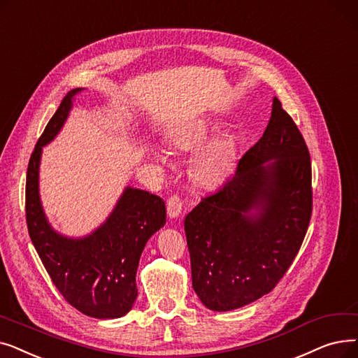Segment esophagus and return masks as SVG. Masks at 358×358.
<instances>
[{"instance_id":"34e87169","label":"esophagus","mask_w":358,"mask_h":358,"mask_svg":"<svg viewBox=\"0 0 358 358\" xmlns=\"http://www.w3.org/2000/svg\"><path fill=\"white\" fill-rule=\"evenodd\" d=\"M182 198L179 195H172L167 199L166 208H167V214L170 218H176L180 215L182 213Z\"/></svg>"}]
</instances>
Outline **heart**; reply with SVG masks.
<instances>
[{"mask_svg": "<svg viewBox=\"0 0 358 358\" xmlns=\"http://www.w3.org/2000/svg\"><path fill=\"white\" fill-rule=\"evenodd\" d=\"M208 129L206 122H196L192 127L185 128L173 135V147L179 150H194L207 140ZM155 155L160 160H166L163 151H156ZM231 167L233 147L226 140H218L203 148L195 157L194 175L201 185L214 188L229 178Z\"/></svg>", "mask_w": 358, "mask_h": 358, "instance_id": "b5f03b06", "label": "heart"}]
</instances>
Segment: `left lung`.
<instances>
[{"instance_id":"1","label":"left lung","mask_w":358,"mask_h":358,"mask_svg":"<svg viewBox=\"0 0 358 358\" xmlns=\"http://www.w3.org/2000/svg\"><path fill=\"white\" fill-rule=\"evenodd\" d=\"M312 203L309 148L274 97L264 135L236 173L185 218L199 300L227 312L268 294L299 253Z\"/></svg>"}]
</instances>
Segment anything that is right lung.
Returning a JSON list of instances; mask_svg holds the SVG:
<instances>
[{
	"label": "right lung",
	"instance_id": "right-lung-1",
	"mask_svg": "<svg viewBox=\"0 0 358 358\" xmlns=\"http://www.w3.org/2000/svg\"><path fill=\"white\" fill-rule=\"evenodd\" d=\"M80 89L68 92L33 150L26 176V223L29 236L48 274L73 308L97 319L127 315L138 296L137 268L150 237L166 223L160 196L127 188L113 213L84 239H68L52 230L39 199L42 147L64 125L71 100Z\"/></svg>",
	"mask_w": 358,
	"mask_h": 358
}]
</instances>
